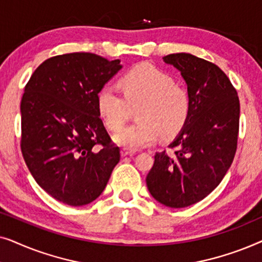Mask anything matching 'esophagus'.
Segmentation results:
<instances>
[{
	"label": "esophagus",
	"instance_id": "1",
	"mask_svg": "<svg viewBox=\"0 0 262 262\" xmlns=\"http://www.w3.org/2000/svg\"><path fill=\"white\" fill-rule=\"evenodd\" d=\"M135 154L134 150H127V149H121L120 151V155L125 157V156H132Z\"/></svg>",
	"mask_w": 262,
	"mask_h": 262
}]
</instances>
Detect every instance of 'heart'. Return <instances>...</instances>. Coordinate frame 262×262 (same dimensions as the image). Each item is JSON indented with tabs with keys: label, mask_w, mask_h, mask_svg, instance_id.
I'll return each mask as SVG.
<instances>
[{
	"label": "heart",
	"mask_w": 262,
	"mask_h": 262,
	"mask_svg": "<svg viewBox=\"0 0 262 262\" xmlns=\"http://www.w3.org/2000/svg\"><path fill=\"white\" fill-rule=\"evenodd\" d=\"M121 93L111 85L96 94L100 117L110 130H118L136 110L137 123L120 128L113 136L116 144L136 150L152 144L157 138L177 136L187 123L191 98L169 74L150 64H139L118 81Z\"/></svg>",
	"instance_id": "heart-1"
}]
</instances>
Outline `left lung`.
I'll return each instance as SVG.
<instances>
[{
	"label": "left lung",
	"instance_id": "left-lung-1",
	"mask_svg": "<svg viewBox=\"0 0 262 262\" xmlns=\"http://www.w3.org/2000/svg\"><path fill=\"white\" fill-rule=\"evenodd\" d=\"M163 62L181 73L191 98L187 123L169 144L173 155L155 154L146 186L157 202L180 209L210 194L227 174L237 148L239 101L216 64L191 53H171Z\"/></svg>",
	"mask_w": 262,
	"mask_h": 262
}]
</instances>
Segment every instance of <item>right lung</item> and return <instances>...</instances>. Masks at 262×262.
<instances>
[{"label": "right lung", "instance_id": "obj_1", "mask_svg": "<svg viewBox=\"0 0 262 262\" xmlns=\"http://www.w3.org/2000/svg\"><path fill=\"white\" fill-rule=\"evenodd\" d=\"M121 68L119 59L67 53L42 62L25 87L21 151L37 184L60 203H92L119 162L96 94Z\"/></svg>", "mask_w": 262, "mask_h": 262}]
</instances>
